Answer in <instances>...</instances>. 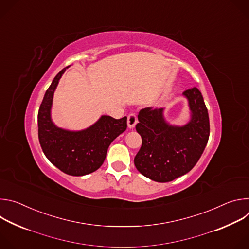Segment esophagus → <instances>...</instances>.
Wrapping results in <instances>:
<instances>
[{
	"label": "esophagus",
	"mask_w": 249,
	"mask_h": 249,
	"mask_svg": "<svg viewBox=\"0 0 249 249\" xmlns=\"http://www.w3.org/2000/svg\"><path fill=\"white\" fill-rule=\"evenodd\" d=\"M138 122V118L136 116L135 113H130L128 115V118H127V124H128V127L130 129H133L135 127V125L137 124Z\"/></svg>",
	"instance_id": "1"
}]
</instances>
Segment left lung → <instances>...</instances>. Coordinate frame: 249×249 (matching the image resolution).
<instances>
[{
	"instance_id": "obj_1",
	"label": "left lung",
	"mask_w": 249,
	"mask_h": 249,
	"mask_svg": "<svg viewBox=\"0 0 249 249\" xmlns=\"http://www.w3.org/2000/svg\"><path fill=\"white\" fill-rule=\"evenodd\" d=\"M192 112L182 127L168 125L162 108L147 107L138 115L137 132L142 146L134 159L136 168L157 182H169L189 172L201 158L210 135L208 109L200 90L194 87L183 91Z\"/></svg>"
}]
</instances>
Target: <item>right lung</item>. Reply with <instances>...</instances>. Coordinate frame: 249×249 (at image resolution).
I'll use <instances>...</instances> for the list:
<instances>
[{
    "label": "right lung",
    "instance_id": "right-lung-1",
    "mask_svg": "<svg viewBox=\"0 0 249 249\" xmlns=\"http://www.w3.org/2000/svg\"><path fill=\"white\" fill-rule=\"evenodd\" d=\"M66 68L57 74L48 88L38 110V139L46 158L61 171L82 176L98 169L112 141L127 128V117L101 118L91 127L71 132L56 127L50 118L54 90Z\"/></svg>",
    "mask_w": 249,
    "mask_h": 249
}]
</instances>
